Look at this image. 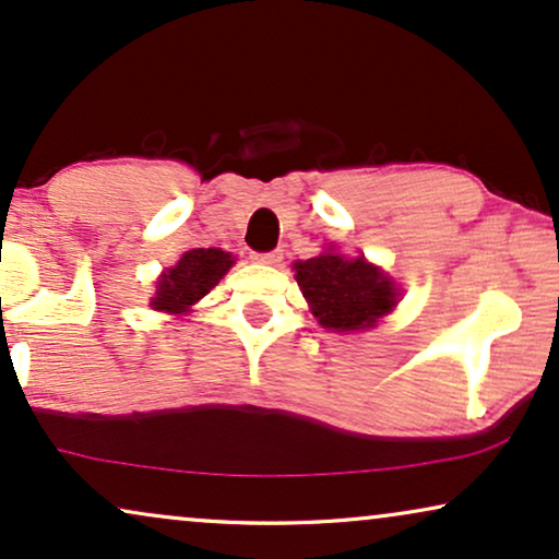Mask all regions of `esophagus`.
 Here are the masks:
<instances>
[{
	"label": "esophagus",
	"instance_id": "1",
	"mask_svg": "<svg viewBox=\"0 0 559 559\" xmlns=\"http://www.w3.org/2000/svg\"><path fill=\"white\" fill-rule=\"evenodd\" d=\"M281 258H284V252H281V250L255 252V255H252V260H258V263H265V265H275V263H281Z\"/></svg>",
	"mask_w": 559,
	"mask_h": 559
}]
</instances>
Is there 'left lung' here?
Instances as JSON below:
<instances>
[{"label": "left lung", "instance_id": "1", "mask_svg": "<svg viewBox=\"0 0 559 559\" xmlns=\"http://www.w3.org/2000/svg\"><path fill=\"white\" fill-rule=\"evenodd\" d=\"M294 271L311 314L326 330H368L396 307L393 281L366 263V258L347 260L337 252H324L294 263Z\"/></svg>", "mask_w": 559, "mask_h": 559}]
</instances>
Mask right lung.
<instances>
[{
	"label": "right lung",
	"mask_w": 559,
	"mask_h": 559,
	"mask_svg": "<svg viewBox=\"0 0 559 559\" xmlns=\"http://www.w3.org/2000/svg\"><path fill=\"white\" fill-rule=\"evenodd\" d=\"M233 255L217 248H197L189 250L178 260V265L168 267L163 278L155 286L153 309L181 314L189 311L191 304H197L202 296L212 292L219 284V278L233 267Z\"/></svg>",
	"instance_id": "add662e5"
}]
</instances>
